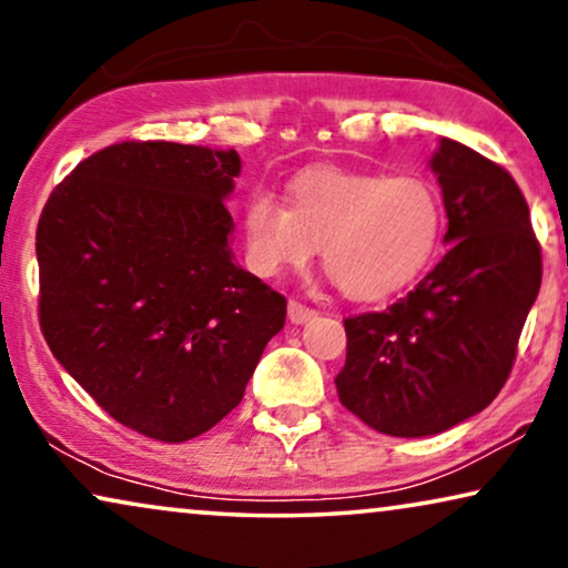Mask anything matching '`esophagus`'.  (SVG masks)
<instances>
[{"mask_svg": "<svg viewBox=\"0 0 568 568\" xmlns=\"http://www.w3.org/2000/svg\"><path fill=\"white\" fill-rule=\"evenodd\" d=\"M314 316H316V311L308 308V306H303L301 301L287 303V318H291L293 324H306L308 318H314Z\"/></svg>", "mask_w": 568, "mask_h": 568, "instance_id": "1", "label": "esophagus"}]
</instances>
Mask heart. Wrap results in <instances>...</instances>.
<instances>
[{"label":"heart","mask_w":568,"mask_h":568,"mask_svg":"<svg viewBox=\"0 0 568 568\" xmlns=\"http://www.w3.org/2000/svg\"><path fill=\"white\" fill-rule=\"evenodd\" d=\"M244 260L260 277L314 257L349 298L402 291L433 262L443 234V201L419 174L314 170L291 182L287 205L254 190L242 213Z\"/></svg>","instance_id":"1"}]
</instances>
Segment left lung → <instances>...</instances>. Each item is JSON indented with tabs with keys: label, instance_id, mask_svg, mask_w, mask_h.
Segmentation results:
<instances>
[{
	"label": "left lung",
	"instance_id": "obj_1",
	"mask_svg": "<svg viewBox=\"0 0 568 568\" xmlns=\"http://www.w3.org/2000/svg\"><path fill=\"white\" fill-rule=\"evenodd\" d=\"M429 166L450 250L409 295L345 318L347 361L334 378L339 402L390 437L445 433L497 398L542 277L513 174L453 139Z\"/></svg>",
	"mask_w": 568,
	"mask_h": 568
}]
</instances>
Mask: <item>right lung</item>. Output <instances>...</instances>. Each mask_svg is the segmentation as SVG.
Segmentation results:
<instances>
[{"instance_id": "obj_1", "label": "right lung", "mask_w": 568, "mask_h": 568, "mask_svg": "<svg viewBox=\"0 0 568 568\" xmlns=\"http://www.w3.org/2000/svg\"><path fill=\"white\" fill-rule=\"evenodd\" d=\"M242 159L125 141L84 159L38 221L41 329L55 361L135 433L203 435L239 406L285 298L234 262Z\"/></svg>"}]
</instances>
